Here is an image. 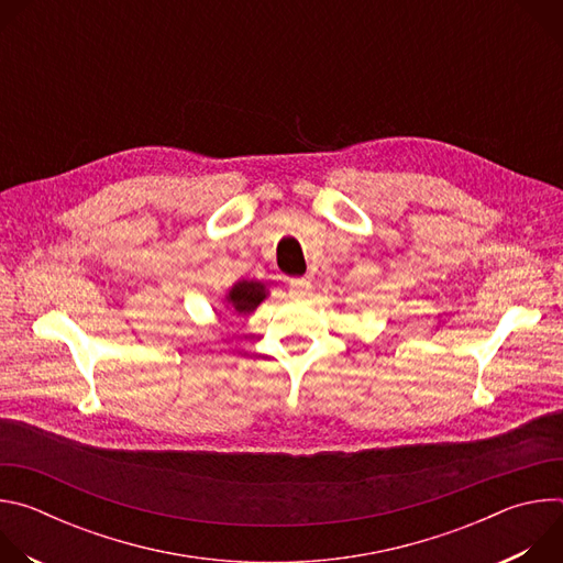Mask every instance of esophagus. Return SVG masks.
<instances>
[{"label": "esophagus", "mask_w": 563, "mask_h": 563, "mask_svg": "<svg viewBox=\"0 0 563 563\" xmlns=\"http://www.w3.org/2000/svg\"><path fill=\"white\" fill-rule=\"evenodd\" d=\"M287 289H289L291 298H305L311 291V283L307 278H291Z\"/></svg>", "instance_id": "obj_1"}]
</instances>
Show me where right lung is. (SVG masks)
I'll return each instance as SVG.
<instances>
[{
    "instance_id": "right-lung-1",
    "label": "right lung",
    "mask_w": 563,
    "mask_h": 563,
    "mask_svg": "<svg viewBox=\"0 0 563 563\" xmlns=\"http://www.w3.org/2000/svg\"><path fill=\"white\" fill-rule=\"evenodd\" d=\"M265 298V287L261 283H238L229 291V300L238 313H250L258 307V302Z\"/></svg>"
}]
</instances>
